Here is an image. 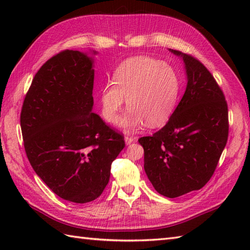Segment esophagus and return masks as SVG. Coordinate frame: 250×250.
<instances>
[{
  "label": "esophagus",
  "mask_w": 250,
  "mask_h": 250,
  "mask_svg": "<svg viewBox=\"0 0 250 250\" xmlns=\"http://www.w3.org/2000/svg\"><path fill=\"white\" fill-rule=\"evenodd\" d=\"M135 141V137H132V136H125V144L126 145H130L132 142H134Z\"/></svg>",
  "instance_id": "1"
}]
</instances>
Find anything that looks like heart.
<instances>
[{
  "mask_svg": "<svg viewBox=\"0 0 250 250\" xmlns=\"http://www.w3.org/2000/svg\"><path fill=\"white\" fill-rule=\"evenodd\" d=\"M114 83L101 90L103 118L115 124L126 100L129 110L119 122L133 131L142 125L156 128L173 114L179 93V81L172 67L150 57H134L117 67Z\"/></svg>",
  "mask_w": 250,
  "mask_h": 250,
  "instance_id": "1",
  "label": "heart"
}]
</instances>
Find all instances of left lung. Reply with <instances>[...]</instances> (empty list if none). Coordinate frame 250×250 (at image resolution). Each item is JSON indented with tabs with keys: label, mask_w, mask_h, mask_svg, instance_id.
Wrapping results in <instances>:
<instances>
[{
	"label": "left lung",
	"mask_w": 250,
	"mask_h": 250,
	"mask_svg": "<svg viewBox=\"0 0 250 250\" xmlns=\"http://www.w3.org/2000/svg\"><path fill=\"white\" fill-rule=\"evenodd\" d=\"M185 63L187 87L167 125L141 137L144 168L159 193L177 198L204 187L213 176L229 133L225 95L192 56L168 49Z\"/></svg>",
	"instance_id": "left-lung-1"
}]
</instances>
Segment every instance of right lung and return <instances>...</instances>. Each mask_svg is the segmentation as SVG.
Wrapping results in <instances>:
<instances>
[{"mask_svg": "<svg viewBox=\"0 0 250 250\" xmlns=\"http://www.w3.org/2000/svg\"><path fill=\"white\" fill-rule=\"evenodd\" d=\"M93 62L78 50L50 58L35 74L20 115L35 173L60 198L81 204L102 194L125 147L124 136L92 113Z\"/></svg>", "mask_w": 250, "mask_h": 250, "instance_id": "obj_1", "label": "right lung"}]
</instances>
